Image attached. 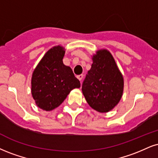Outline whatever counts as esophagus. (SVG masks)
<instances>
[{
    "mask_svg": "<svg viewBox=\"0 0 158 158\" xmlns=\"http://www.w3.org/2000/svg\"><path fill=\"white\" fill-rule=\"evenodd\" d=\"M83 77H84V76H83L82 74H81V75L77 76V78L79 79V81H81V80H82V79H83Z\"/></svg>",
    "mask_w": 158,
    "mask_h": 158,
    "instance_id": "obj_1",
    "label": "esophagus"
}]
</instances>
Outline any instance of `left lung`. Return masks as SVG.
I'll return each instance as SVG.
<instances>
[{
    "instance_id": "8db88e82",
    "label": "left lung",
    "mask_w": 158,
    "mask_h": 158,
    "mask_svg": "<svg viewBox=\"0 0 158 158\" xmlns=\"http://www.w3.org/2000/svg\"><path fill=\"white\" fill-rule=\"evenodd\" d=\"M87 72L81 90L93 109L106 113L116 106L123 94V79L111 54L107 50L97 51Z\"/></svg>"
}]
</instances>
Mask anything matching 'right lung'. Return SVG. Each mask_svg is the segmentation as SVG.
<instances>
[{
	"instance_id": "add662e5",
	"label": "right lung",
	"mask_w": 158,
	"mask_h": 158,
	"mask_svg": "<svg viewBox=\"0 0 158 158\" xmlns=\"http://www.w3.org/2000/svg\"><path fill=\"white\" fill-rule=\"evenodd\" d=\"M64 55L60 45L51 48L32 74V96L38 107L46 111L57 107L73 89L80 87L71 68L63 64Z\"/></svg>"
}]
</instances>
